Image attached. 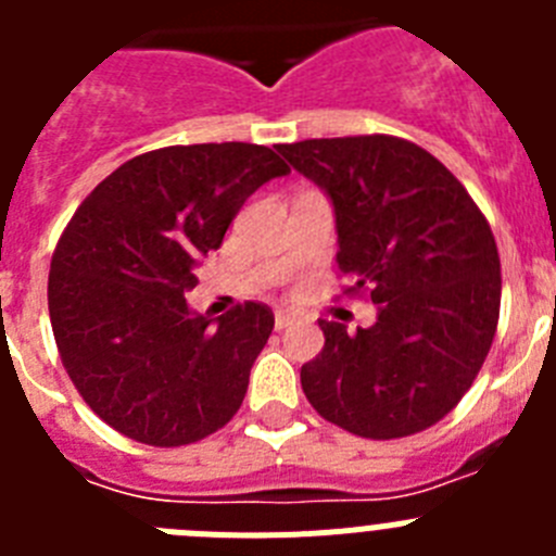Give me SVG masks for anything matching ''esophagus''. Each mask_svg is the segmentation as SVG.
<instances>
[{"mask_svg": "<svg viewBox=\"0 0 556 556\" xmlns=\"http://www.w3.org/2000/svg\"><path fill=\"white\" fill-rule=\"evenodd\" d=\"M294 320H298V317H294V314H289V312H278V314H275V328H278V331H283V328L294 326Z\"/></svg>", "mask_w": 556, "mask_h": 556, "instance_id": "1", "label": "esophagus"}]
</instances>
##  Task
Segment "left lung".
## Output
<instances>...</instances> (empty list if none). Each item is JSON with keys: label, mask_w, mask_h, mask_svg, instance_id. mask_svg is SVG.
<instances>
[{"label": "left lung", "mask_w": 556, "mask_h": 556, "mask_svg": "<svg viewBox=\"0 0 556 556\" xmlns=\"http://www.w3.org/2000/svg\"><path fill=\"white\" fill-rule=\"evenodd\" d=\"M326 189L337 214L348 294L378 317L348 333L320 320L326 345L301 367L308 404L328 424L397 440L440 424L479 376L501 308V262L468 189L424 147L397 136L278 144Z\"/></svg>", "instance_id": "1"}]
</instances>
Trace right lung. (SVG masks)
<instances>
[{
	"instance_id": "add662e5",
	"label": "right lung",
	"mask_w": 556,
	"mask_h": 556,
	"mask_svg": "<svg viewBox=\"0 0 556 556\" xmlns=\"http://www.w3.org/2000/svg\"><path fill=\"white\" fill-rule=\"evenodd\" d=\"M287 172L262 144L161 147L75 211L49 267V320L72 384L111 429L178 448L239 412L273 312L248 301L211 326L186 292L244 200Z\"/></svg>"
}]
</instances>
